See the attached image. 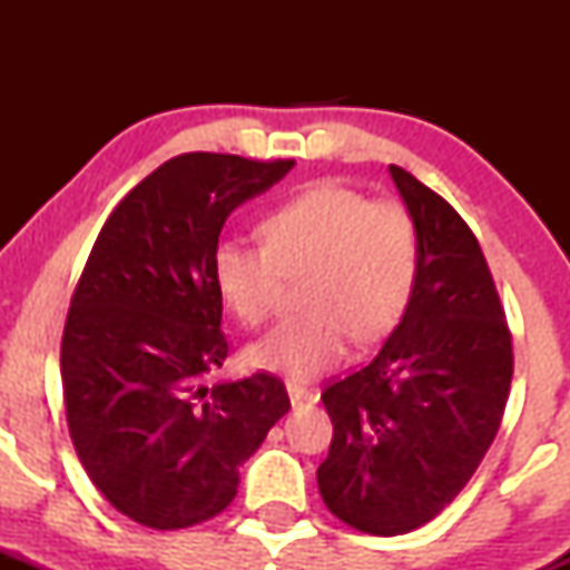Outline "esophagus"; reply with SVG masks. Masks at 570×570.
I'll return each instance as SVG.
<instances>
[{"label":"esophagus","instance_id":"1","mask_svg":"<svg viewBox=\"0 0 570 570\" xmlns=\"http://www.w3.org/2000/svg\"><path fill=\"white\" fill-rule=\"evenodd\" d=\"M286 392H289L292 405H312V402L320 400V394L314 389L301 386V383H286Z\"/></svg>","mask_w":570,"mask_h":570}]
</instances>
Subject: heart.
I'll return each mask as SVG.
<instances>
[{
    "label": "heart",
    "mask_w": 570,
    "mask_h": 570,
    "mask_svg": "<svg viewBox=\"0 0 570 570\" xmlns=\"http://www.w3.org/2000/svg\"><path fill=\"white\" fill-rule=\"evenodd\" d=\"M262 243L223 239L212 250V281L243 325L269 317L284 278H299L306 312L253 342L245 361L258 372L312 381L347 355L353 336L370 344L405 317L419 281V232L394 200L317 184L275 206Z\"/></svg>",
    "instance_id": "obj_1"
}]
</instances>
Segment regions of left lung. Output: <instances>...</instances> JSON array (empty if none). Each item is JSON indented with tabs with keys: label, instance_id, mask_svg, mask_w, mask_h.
<instances>
[{
	"label": "left lung",
	"instance_id": "8db88e82",
	"mask_svg": "<svg viewBox=\"0 0 570 570\" xmlns=\"http://www.w3.org/2000/svg\"><path fill=\"white\" fill-rule=\"evenodd\" d=\"M419 232V281L381 353L322 402L333 422L317 469L327 510L366 534L433 521L497 439L513 342L491 269L465 220L407 170L389 168Z\"/></svg>",
	"mask_w": 570,
	"mask_h": 570
}]
</instances>
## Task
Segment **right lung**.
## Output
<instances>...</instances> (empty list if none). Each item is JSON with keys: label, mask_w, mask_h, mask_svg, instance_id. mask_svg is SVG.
<instances>
[{"label": "right lung", "mask_w": 570, "mask_h": 570, "mask_svg": "<svg viewBox=\"0 0 570 570\" xmlns=\"http://www.w3.org/2000/svg\"><path fill=\"white\" fill-rule=\"evenodd\" d=\"M292 159L181 154L107 217L68 308L60 347L73 450L118 513L184 530L237 497L239 465L289 411L275 375L204 386L223 366L212 250L245 200Z\"/></svg>", "instance_id": "1"}]
</instances>
